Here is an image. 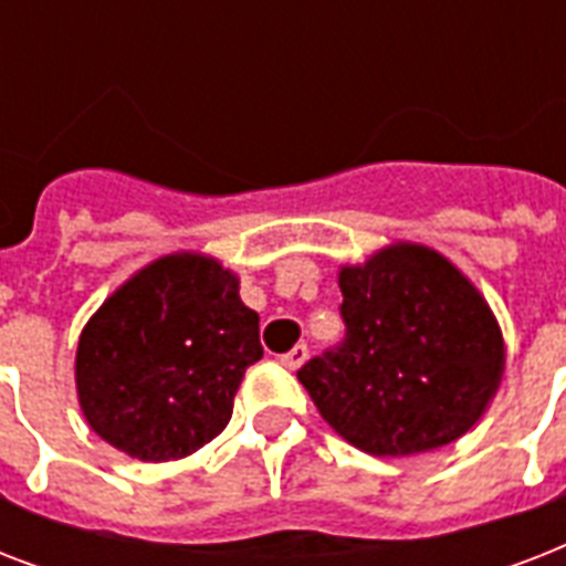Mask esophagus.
<instances>
[{"label":"esophagus","mask_w":566,"mask_h":566,"mask_svg":"<svg viewBox=\"0 0 566 566\" xmlns=\"http://www.w3.org/2000/svg\"><path fill=\"white\" fill-rule=\"evenodd\" d=\"M279 361L284 364V367H287V370H300L302 364L308 361V346L305 344H296L291 349V353H284L282 358H279Z\"/></svg>","instance_id":"obj_1"}]
</instances>
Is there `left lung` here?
Instances as JSON below:
<instances>
[{
	"instance_id": "obj_1",
	"label": "left lung",
	"mask_w": 566,
	"mask_h": 566,
	"mask_svg": "<svg viewBox=\"0 0 566 566\" xmlns=\"http://www.w3.org/2000/svg\"><path fill=\"white\" fill-rule=\"evenodd\" d=\"M346 340L296 376L319 417L361 452L447 447L502 385L505 340L482 291L438 249L396 240L337 270Z\"/></svg>"
}]
</instances>
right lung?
Listing matches in <instances>:
<instances>
[{
    "mask_svg": "<svg viewBox=\"0 0 566 566\" xmlns=\"http://www.w3.org/2000/svg\"><path fill=\"white\" fill-rule=\"evenodd\" d=\"M261 355L238 273L181 249L128 275L84 323L75 394L105 443L137 461H176L226 429Z\"/></svg>",
    "mask_w": 566,
    "mask_h": 566,
    "instance_id": "obj_1",
    "label": "right lung"
}]
</instances>
